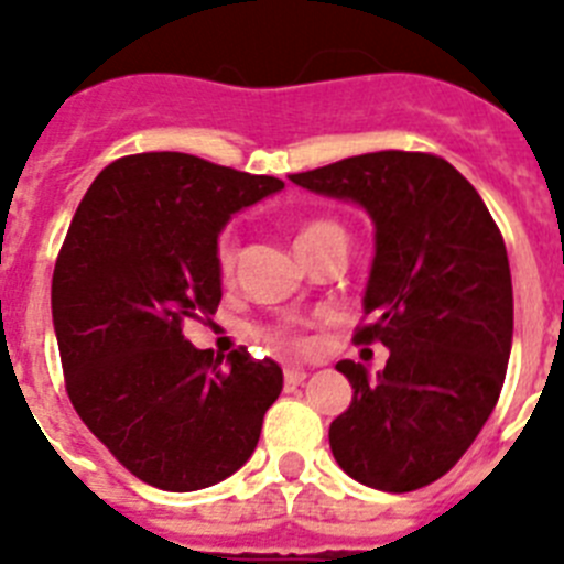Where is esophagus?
Here are the masks:
<instances>
[{
    "label": "esophagus",
    "mask_w": 564,
    "mask_h": 564,
    "mask_svg": "<svg viewBox=\"0 0 564 564\" xmlns=\"http://www.w3.org/2000/svg\"><path fill=\"white\" fill-rule=\"evenodd\" d=\"M307 372L302 367H288L285 370V387H299V383H305Z\"/></svg>",
    "instance_id": "34e87169"
}]
</instances>
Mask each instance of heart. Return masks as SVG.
Wrapping results in <instances>:
<instances>
[{
  "instance_id": "heart-1",
  "label": "heart",
  "mask_w": 564,
  "mask_h": 564,
  "mask_svg": "<svg viewBox=\"0 0 564 564\" xmlns=\"http://www.w3.org/2000/svg\"><path fill=\"white\" fill-rule=\"evenodd\" d=\"M327 239H347V234L333 220H307L296 231V251L305 253L311 248L327 242ZM234 262H237V239H234V234H223L220 242H217V265H220V273L228 276L234 271Z\"/></svg>"
}]
</instances>
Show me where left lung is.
Returning <instances> with one entry per match:
<instances>
[{"instance_id":"1","label":"left lung","mask_w":564,"mask_h":564,"mask_svg":"<svg viewBox=\"0 0 564 564\" xmlns=\"http://www.w3.org/2000/svg\"><path fill=\"white\" fill-rule=\"evenodd\" d=\"M291 181L356 203L376 226L370 325L356 341L378 338L390 358L376 376L336 364L352 401L330 423L333 457L378 491L430 486L475 443L506 381L514 291L500 228L477 188L435 154H356Z\"/></svg>"}]
</instances>
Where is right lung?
<instances>
[{
	"label": "right lung",
	"instance_id": "add662e5",
	"mask_svg": "<svg viewBox=\"0 0 564 564\" xmlns=\"http://www.w3.org/2000/svg\"><path fill=\"white\" fill-rule=\"evenodd\" d=\"M268 174L183 152L129 154L84 194L53 271V330L67 395L134 477L197 491L246 466L282 367L197 350L183 322L223 299L220 231L282 192Z\"/></svg>",
	"mask_w": 564,
	"mask_h": 564
}]
</instances>
